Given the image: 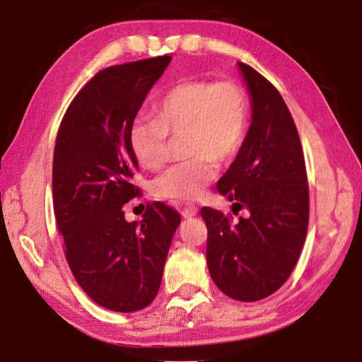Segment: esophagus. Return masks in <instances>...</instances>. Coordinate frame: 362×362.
I'll use <instances>...</instances> for the list:
<instances>
[{
    "mask_svg": "<svg viewBox=\"0 0 362 362\" xmlns=\"http://www.w3.org/2000/svg\"><path fill=\"white\" fill-rule=\"evenodd\" d=\"M198 214V208H195V206H188V208H183L182 209V216L185 219H188V218H195V216Z\"/></svg>",
    "mask_w": 362,
    "mask_h": 362,
    "instance_id": "34e87169",
    "label": "esophagus"
}]
</instances>
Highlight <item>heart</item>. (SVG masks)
Wrapping results in <instances>:
<instances>
[{"label": "heart", "instance_id": "b5f03b06", "mask_svg": "<svg viewBox=\"0 0 362 362\" xmlns=\"http://www.w3.org/2000/svg\"><path fill=\"white\" fill-rule=\"evenodd\" d=\"M156 118L139 117L128 132L129 149L139 164L156 170L169 154V136H183L188 160L175 164L153 182L156 198L192 203L203 197L218 175L219 163L240 151L249 120V102L234 81L203 79L175 84L156 104Z\"/></svg>", "mask_w": 362, "mask_h": 362}]
</instances>
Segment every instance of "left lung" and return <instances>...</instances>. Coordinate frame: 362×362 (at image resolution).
<instances>
[{"label": "left lung", "mask_w": 362, "mask_h": 362, "mask_svg": "<svg viewBox=\"0 0 362 362\" xmlns=\"http://www.w3.org/2000/svg\"><path fill=\"white\" fill-rule=\"evenodd\" d=\"M250 95V127L218 192L233 211L203 208L208 228L206 262L216 286L235 300L268 298L289 278L309 224V188L298 128L281 94L245 63H237ZM238 209L235 210V208Z\"/></svg>", "instance_id": "left-lung-1"}]
</instances>
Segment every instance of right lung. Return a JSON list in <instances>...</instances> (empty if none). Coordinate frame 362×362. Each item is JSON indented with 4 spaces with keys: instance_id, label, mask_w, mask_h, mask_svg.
I'll use <instances>...</instances> for the list:
<instances>
[{
    "instance_id": "obj_1",
    "label": "right lung",
    "mask_w": 362,
    "mask_h": 362,
    "mask_svg": "<svg viewBox=\"0 0 362 362\" xmlns=\"http://www.w3.org/2000/svg\"><path fill=\"white\" fill-rule=\"evenodd\" d=\"M172 57L102 69L64 113L53 153V209L68 265L97 304L136 312L158 294L180 216L164 203L128 223L123 204L139 195L128 132Z\"/></svg>"
}]
</instances>
